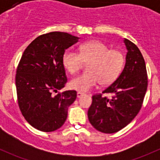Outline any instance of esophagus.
Masks as SVG:
<instances>
[{"label":"esophagus","mask_w":160,"mask_h":160,"mask_svg":"<svg viewBox=\"0 0 160 160\" xmlns=\"http://www.w3.org/2000/svg\"><path fill=\"white\" fill-rule=\"evenodd\" d=\"M83 95H84V93H81V92H77V98H81V97L83 96Z\"/></svg>","instance_id":"1"}]
</instances>
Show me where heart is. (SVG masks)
I'll use <instances>...</instances> for the list:
<instances>
[{
	"mask_svg": "<svg viewBox=\"0 0 160 160\" xmlns=\"http://www.w3.org/2000/svg\"><path fill=\"white\" fill-rule=\"evenodd\" d=\"M80 54L67 50L62 56V64L71 74L78 72L83 62H89L88 72L72 79L71 88L81 92L89 91L100 82L108 85L114 81L122 72L125 57L118 50L110 49L102 42L93 41L83 43L79 47Z\"/></svg>",
	"mask_w": 160,
	"mask_h": 160,
	"instance_id": "b5f03b06",
	"label": "heart"
}]
</instances>
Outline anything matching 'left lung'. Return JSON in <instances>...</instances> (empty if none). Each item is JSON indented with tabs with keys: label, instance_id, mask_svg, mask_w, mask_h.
Segmentation results:
<instances>
[{
	"label": "left lung",
	"instance_id": "obj_1",
	"mask_svg": "<svg viewBox=\"0 0 160 160\" xmlns=\"http://www.w3.org/2000/svg\"><path fill=\"white\" fill-rule=\"evenodd\" d=\"M127 49L123 70L115 81L102 94L92 97L88 115L92 126L103 133H114L135 118L142 104L147 90V74L145 60L138 48L124 38Z\"/></svg>",
	"mask_w": 160,
	"mask_h": 160
}]
</instances>
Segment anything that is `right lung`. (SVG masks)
<instances>
[{
	"instance_id": "add662e5",
	"label": "right lung",
	"mask_w": 160,
	"mask_h": 160,
	"mask_svg": "<svg viewBox=\"0 0 160 160\" xmlns=\"http://www.w3.org/2000/svg\"><path fill=\"white\" fill-rule=\"evenodd\" d=\"M80 38L53 32L37 37L22 55L15 84L20 110L36 129L53 132L62 126L68 108L77 98L75 90L54 95L67 82L62 56Z\"/></svg>"
}]
</instances>
